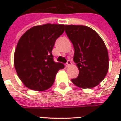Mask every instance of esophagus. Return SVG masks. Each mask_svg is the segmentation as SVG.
Masks as SVG:
<instances>
[{
	"instance_id": "1",
	"label": "esophagus",
	"mask_w": 121,
	"mask_h": 121,
	"mask_svg": "<svg viewBox=\"0 0 121 121\" xmlns=\"http://www.w3.org/2000/svg\"><path fill=\"white\" fill-rule=\"evenodd\" d=\"M72 65V63H71V61H70V60H68L67 61V62H66V63L65 64V65H66V67H68V66H70V65Z\"/></svg>"
}]
</instances>
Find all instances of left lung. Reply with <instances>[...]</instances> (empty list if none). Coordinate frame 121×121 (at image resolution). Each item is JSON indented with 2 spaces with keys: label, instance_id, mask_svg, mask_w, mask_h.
Listing matches in <instances>:
<instances>
[{
  "label": "left lung",
  "instance_id": "8db88e82",
  "mask_svg": "<svg viewBox=\"0 0 121 121\" xmlns=\"http://www.w3.org/2000/svg\"><path fill=\"white\" fill-rule=\"evenodd\" d=\"M65 32L73 45V60L79 74L72 79L76 86L91 88L99 84L109 70V55L104 42L90 27L66 25Z\"/></svg>",
  "mask_w": 121,
  "mask_h": 121
}]
</instances>
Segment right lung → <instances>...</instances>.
Instances as JSON below:
<instances>
[{"instance_id":"1","label":"right lung","mask_w":121,"mask_h":121,"mask_svg":"<svg viewBox=\"0 0 121 121\" xmlns=\"http://www.w3.org/2000/svg\"><path fill=\"white\" fill-rule=\"evenodd\" d=\"M65 31L63 24H46L31 27L19 40L14 53V66L22 82L32 90L48 89L55 82L61 63L55 62L52 50Z\"/></svg>"}]
</instances>
